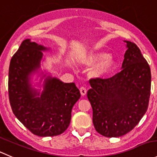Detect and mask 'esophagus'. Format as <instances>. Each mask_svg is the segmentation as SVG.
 Masks as SVG:
<instances>
[{
	"label": "esophagus",
	"instance_id": "esophagus-1",
	"mask_svg": "<svg viewBox=\"0 0 157 157\" xmlns=\"http://www.w3.org/2000/svg\"><path fill=\"white\" fill-rule=\"evenodd\" d=\"M79 90H80V92H81V94H82V96H85V94H86L87 90L85 87H81V88H79Z\"/></svg>",
	"mask_w": 157,
	"mask_h": 157
}]
</instances>
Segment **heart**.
Segmentation results:
<instances>
[{
  "label": "heart",
  "instance_id": "heart-1",
  "mask_svg": "<svg viewBox=\"0 0 157 157\" xmlns=\"http://www.w3.org/2000/svg\"><path fill=\"white\" fill-rule=\"evenodd\" d=\"M86 66H94L91 74L95 78H103L111 73L115 68L116 62L105 52H95L87 56L83 60Z\"/></svg>",
  "mask_w": 157,
  "mask_h": 157
}]
</instances>
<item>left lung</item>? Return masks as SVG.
<instances>
[{"label":"left lung","instance_id":"8db88e82","mask_svg":"<svg viewBox=\"0 0 157 157\" xmlns=\"http://www.w3.org/2000/svg\"><path fill=\"white\" fill-rule=\"evenodd\" d=\"M122 70L110 78L90 79L87 96L92 107L96 131L118 137L135 128L148 108L151 88L150 68L138 46L124 41Z\"/></svg>","mask_w":157,"mask_h":157}]
</instances>
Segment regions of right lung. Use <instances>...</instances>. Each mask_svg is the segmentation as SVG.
<instances>
[{"mask_svg": "<svg viewBox=\"0 0 157 157\" xmlns=\"http://www.w3.org/2000/svg\"><path fill=\"white\" fill-rule=\"evenodd\" d=\"M46 49L29 39L22 42L10 60L8 94L13 114L31 133L53 136L68 128L72 107L81 94L75 83H63L49 76L40 97H36L40 93L30 86L29 76L40 68L42 50Z\"/></svg>", "mask_w": 157, "mask_h": 157, "instance_id": "right-lung-1", "label": "right lung"}]
</instances>
